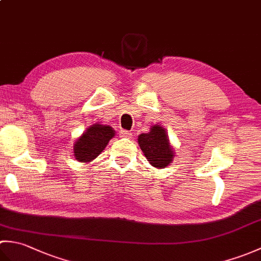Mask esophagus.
Instances as JSON below:
<instances>
[{"mask_svg": "<svg viewBox=\"0 0 261 261\" xmlns=\"http://www.w3.org/2000/svg\"><path fill=\"white\" fill-rule=\"evenodd\" d=\"M120 135L122 138H131L132 137V132L131 131H126V130H122L120 132Z\"/></svg>", "mask_w": 261, "mask_h": 261, "instance_id": "34e87169", "label": "esophagus"}]
</instances>
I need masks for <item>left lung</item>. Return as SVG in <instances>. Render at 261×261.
<instances>
[{
    "label": "left lung",
    "instance_id": "left-lung-1",
    "mask_svg": "<svg viewBox=\"0 0 261 261\" xmlns=\"http://www.w3.org/2000/svg\"><path fill=\"white\" fill-rule=\"evenodd\" d=\"M141 150L153 167L165 168L174 159V150L169 145L168 136L162 125L151 126L150 132L138 138Z\"/></svg>",
    "mask_w": 261,
    "mask_h": 261
}]
</instances>
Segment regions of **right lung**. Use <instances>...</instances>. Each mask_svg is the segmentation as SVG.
Instances as JSON below:
<instances>
[{
  "instance_id": "right-lung-1",
  "label": "right lung",
  "mask_w": 261,
  "mask_h": 261,
  "mask_svg": "<svg viewBox=\"0 0 261 261\" xmlns=\"http://www.w3.org/2000/svg\"><path fill=\"white\" fill-rule=\"evenodd\" d=\"M113 136L114 131L111 126L93 124L75 143L74 153L76 159L81 163L91 162L104 150Z\"/></svg>"
}]
</instances>
